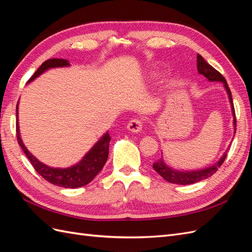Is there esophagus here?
Here are the masks:
<instances>
[{
  "label": "esophagus",
  "instance_id": "34e87169",
  "mask_svg": "<svg viewBox=\"0 0 252 252\" xmlns=\"http://www.w3.org/2000/svg\"><path fill=\"white\" fill-rule=\"evenodd\" d=\"M127 128H128V130H130L131 132L138 133L143 129L142 121L139 120V119H133V120L129 122L128 125H127Z\"/></svg>",
  "mask_w": 252,
  "mask_h": 252
}]
</instances>
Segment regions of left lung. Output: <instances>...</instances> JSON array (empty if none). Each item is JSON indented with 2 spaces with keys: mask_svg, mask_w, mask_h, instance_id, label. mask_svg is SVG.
Instances as JSON below:
<instances>
[{
  "mask_svg": "<svg viewBox=\"0 0 252 252\" xmlns=\"http://www.w3.org/2000/svg\"><path fill=\"white\" fill-rule=\"evenodd\" d=\"M196 68H197V72L200 74H203L204 77L207 79L209 82H220L223 84V86L226 90V93L228 94V98H229V103H230V107H231V112H232V117H233V128H234V134L236 130V120H235V112H234V107H233V102H232V97H231V91L227 85V82L224 79V77L220 74L219 71H217L215 68L210 66L204 58L201 55L196 56ZM229 148V147H228ZM227 150L224 152L223 156L220 157L219 161L213 164L207 168L204 169H199V170H187V171H181L178 169H174L172 167L168 166L164 161L163 158V152H162V157L159 158L156 163H154L152 167L154 169L161 175V177L166 180L169 183H173V184H179V185H189V184H193V183H197L202 180L207 179L213 173H216L217 170L220 168V165L223 164L225 161V158L227 157Z\"/></svg>",
  "mask_w": 252,
  "mask_h": 252,
  "instance_id": "1",
  "label": "left lung"
}]
</instances>
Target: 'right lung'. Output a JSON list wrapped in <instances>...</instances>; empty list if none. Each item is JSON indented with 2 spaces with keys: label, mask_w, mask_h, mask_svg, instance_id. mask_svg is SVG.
<instances>
[{
  "label": "right lung",
  "mask_w": 252,
  "mask_h": 252,
  "mask_svg": "<svg viewBox=\"0 0 252 252\" xmlns=\"http://www.w3.org/2000/svg\"><path fill=\"white\" fill-rule=\"evenodd\" d=\"M69 66L70 63L67 60L63 59H50L45 61L37 68V70L30 78L28 83H32L36 78H39L42 73L49 69H52V68ZM17 136L19 145L23 151H24V154L28 158L30 163L32 164L36 172L47 182L51 183V184L63 188H78L89 184L95 178V175L102 170L106 161H107L109 154V142L111 140L108 131H106L77 164L67 167V168H59V167L55 168V167H50L39 161L27 149L24 142L22 141L19 126V102L17 105Z\"/></svg>",
  "instance_id": "1"
}]
</instances>
